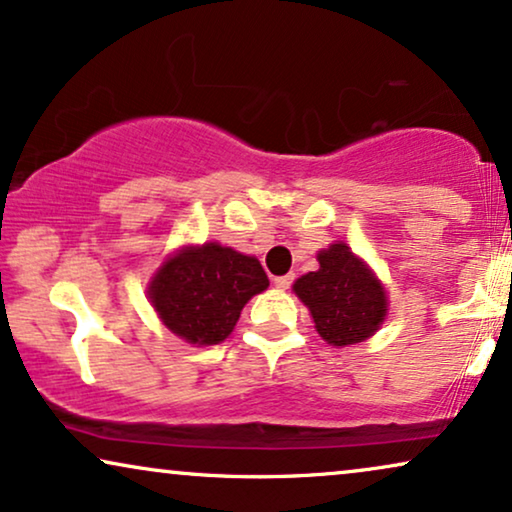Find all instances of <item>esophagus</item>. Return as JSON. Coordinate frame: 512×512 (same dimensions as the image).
<instances>
[{"mask_svg": "<svg viewBox=\"0 0 512 512\" xmlns=\"http://www.w3.org/2000/svg\"><path fill=\"white\" fill-rule=\"evenodd\" d=\"M292 281H295V276L292 274H285V276H278V278H274V285L278 290H288L290 285H292Z\"/></svg>", "mask_w": 512, "mask_h": 512, "instance_id": "34e87169", "label": "esophagus"}]
</instances>
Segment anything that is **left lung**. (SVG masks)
<instances>
[{"label":"left lung","instance_id":"8db88e82","mask_svg":"<svg viewBox=\"0 0 512 512\" xmlns=\"http://www.w3.org/2000/svg\"><path fill=\"white\" fill-rule=\"evenodd\" d=\"M318 264V271H309L292 285L311 311L318 335L332 346L365 342L386 318L384 285L342 241L320 250Z\"/></svg>","mask_w":512,"mask_h":512}]
</instances>
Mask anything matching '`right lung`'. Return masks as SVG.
<instances>
[{"instance_id":"obj_1","label":"right lung","mask_w":512,"mask_h":512,"mask_svg":"<svg viewBox=\"0 0 512 512\" xmlns=\"http://www.w3.org/2000/svg\"><path fill=\"white\" fill-rule=\"evenodd\" d=\"M269 288L255 257L220 243L187 245L161 264L147 295L161 323L189 344H220L248 299Z\"/></svg>"}]
</instances>
